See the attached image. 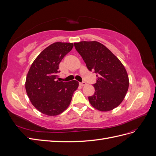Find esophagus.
<instances>
[{"label": "esophagus", "instance_id": "esophagus-1", "mask_svg": "<svg viewBox=\"0 0 156 156\" xmlns=\"http://www.w3.org/2000/svg\"><path fill=\"white\" fill-rule=\"evenodd\" d=\"M79 84L81 86H82V87H84V86L87 85V83L85 82H82V83H79Z\"/></svg>", "mask_w": 156, "mask_h": 156}]
</instances>
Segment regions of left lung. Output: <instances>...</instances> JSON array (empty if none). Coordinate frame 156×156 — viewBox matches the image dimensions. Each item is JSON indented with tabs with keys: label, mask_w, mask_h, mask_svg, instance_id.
Wrapping results in <instances>:
<instances>
[{
	"label": "left lung",
	"mask_w": 156,
	"mask_h": 156,
	"mask_svg": "<svg viewBox=\"0 0 156 156\" xmlns=\"http://www.w3.org/2000/svg\"><path fill=\"white\" fill-rule=\"evenodd\" d=\"M87 68L96 73L94 95L88 97L91 105L100 111H109L124 100L129 88L126 69L120 60L101 43L82 41L74 43Z\"/></svg>",
	"instance_id": "8db88e82"
}]
</instances>
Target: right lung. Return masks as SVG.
<instances>
[{"label":"right lung","mask_w":156,"mask_h":156,"mask_svg":"<svg viewBox=\"0 0 156 156\" xmlns=\"http://www.w3.org/2000/svg\"><path fill=\"white\" fill-rule=\"evenodd\" d=\"M73 43L55 42L42 51L32 62L27 73L25 89L34 107L48 116L63 112L70 104L79 87L75 80H56L61 60L72 49Z\"/></svg>","instance_id":"1"}]
</instances>
